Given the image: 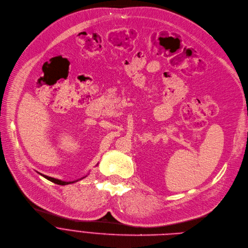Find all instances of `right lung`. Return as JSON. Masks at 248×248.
<instances>
[{"mask_svg": "<svg viewBox=\"0 0 248 248\" xmlns=\"http://www.w3.org/2000/svg\"><path fill=\"white\" fill-rule=\"evenodd\" d=\"M44 178H46L47 180H49V181L57 184V185H67V184H70L71 182H64V181H61V180H58V179H55V178H51V177H48V176H46V175H42ZM74 183V182H72Z\"/></svg>", "mask_w": 248, "mask_h": 248, "instance_id": "add662e5", "label": "right lung"}]
</instances>
